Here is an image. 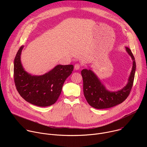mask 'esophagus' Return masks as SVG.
Wrapping results in <instances>:
<instances>
[{
	"mask_svg": "<svg viewBox=\"0 0 147 147\" xmlns=\"http://www.w3.org/2000/svg\"><path fill=\"white\" fill-rule=\"evenodd\" d=\"M80 65H79V64H76L75 65H74V69L75 70H79L80 69Z\"/></svg>",
	"mask_w": 147,
	"mask_h": 147,
	"instance_id": "obj_1",
	"label": "esophagus"
}]
</instances>
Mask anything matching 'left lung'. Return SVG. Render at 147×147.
Returning a JSON list of instances; mask_svg holds the SVG:
<instances>
[{
	"mask_svg": "<svg viewBox=\"0 0 147 147\" xmlns=\"http://www.w3.org/2000/svg\"><path fill=\"white\" fill-rule=\"evenodd\" d=\"M125 51L133 60V66L127 82L123 88L115 91L108 90L97 75L89 67L81 71L83 79L84 95L90 106L98 109H107L122 103L128 96L134 79L136 64L131 50L125 47Z\"/></svg>",
	"mask_w": 147,
	"mask_h": 147,
	"instance_id": "obj_1",
	"label": "left lung"
}]
</instances>
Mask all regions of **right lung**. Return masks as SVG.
Masks as SVG:
<instances>
[{
	"label": "right lung",
	"mask_w": 147,
	"mask_h": 147,
	"mask_svg": "<svg viewBox=\"0 0 147 147\" xmlns=\"http://www.w3.org/2000/svg\"><path fill=\"white\" fill-rule=\"evenodd\" d=\"M22 45L14 61V79L19 94L34 105L46 107L54 104L59 97L66 78L72 73L73 65H57L42 75H32L24 69L21 55Z\"/></svg>",
	"instance_id": "right-lung-1"
}]
</instances>
